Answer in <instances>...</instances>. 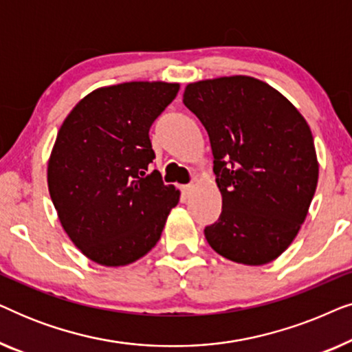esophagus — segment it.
Instances as JSON below:
<instances>
[{
  "label": "esophagus",
  "mask_w": 352,
  "mask_h": 352,
  "mask_svg": "<svg viewBox=\"0 0 352 352\" xmlns=\"http://www.w3.org/2000/svg\"><path fill=\"white\" fill-rule=\"evenodd\" d=\"M192 190H194V186H190V184L181 187V194H182V197H186V199H187V197H190Z\"/></svg>",
  "instance_id": "obj_1"
}]
</instances>
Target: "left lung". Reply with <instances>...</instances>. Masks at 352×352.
Listing matches in <instances>:
<instances>
[{
    "label": "left lung",
    "instance_id": "obj_1",
    "mask_svg": "<svg viewBox=\"0 0 352 352\" xmlns=\"http://www.w3.org/2000/svg\"><path fill=\"white\" fill-rule=\"evenodd\" d=\"M182 102L208 133L223 211L205 228L210 247L247 266L295 240L319 179L314 138L295 105L253 76L189 83Z\"/></svg>",
    "mask_w": 352,
    "mask_h": 352
}]
</instances>
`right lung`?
Wrapping results in <instances>:
<instances>
[{"mask_svg":"<svg viewBox=\"0 0 352 352\" xmlns=\"http://www.w3.org/2000/svg\"><path fill=\"white\" fill-rule=\"evenodd\" d=\"M179 85L129 81L85 96L57 133L47 187L62 228L91 261H138L155 247L179 190L157 170L148 129Z\"/></svg>","mask_w":352,"mask_h":352,"instance_id":"1","label":"right lung"}]
</instances>
